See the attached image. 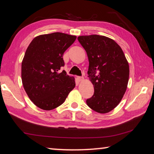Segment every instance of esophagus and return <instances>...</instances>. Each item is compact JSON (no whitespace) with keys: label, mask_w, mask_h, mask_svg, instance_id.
Listing matches in <instances>:
<instances>
[{"label":"esophagus","mask_w":154,"mask_h":154,"mask_svg":"<svg viewBox=\"0 0 154 154\" xmlns=\"http://www.w3.org/2000/svg\"><path fill=\"white\" fill-rule=\"evenodd\" d=\"M83 79H84L83 77H77V79H78V81H79V82H82Z\"/></svg>","instance_id":"1"}]
</instances>
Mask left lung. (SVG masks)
Segmentation results:
<instances>
[{"label": "left lung", "instance_id": "obj_1", "mask_svg": "<svg viewBox=\"0 0 154 154\" xmlns=\"http://www.w3.org/2000/svg\"><path fill=\"white\" fill-rule=\"evenodd\" d=\"M77 39L87 53L88 75L94 88L87 105L98 113H109L126 92L130 72L127 60L120 46L106 36H80Z\"/></svg>", "mask_w": 154, "mask_h": 154}]
</instances>
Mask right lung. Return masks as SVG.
Wrapping results in <instances>:
<instances>
[{"instance_id":"add662e5","label":"right lung","mask_w":154,"mask_h":154,"mask_svg":"<svg viewBox=\"0 0 154 154\" xmlns=\"http://www.w3.org/2000/svg\"><path fill=\"white\" fill-rule=\"evenodd\" d=\"M76 38L54 32L36 36L28 45L22 62V81L28 97L40 109L58 107L75 88L74 77L60 69L64 51Z\"/></svg>"}]
</instances>
